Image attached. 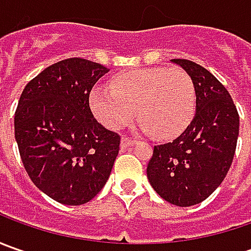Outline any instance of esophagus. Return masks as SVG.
I'll use <instances>...</instances> for the list:
<instances>
[{
    "label": "esophagus",
    "mask_w": 251,
    "mask_h": 251,
    "mask_svg": "<svg viewBox=\"0 0 251 251\" xmlns=\"http://www.w3.org/2000/svg\"><path fill=\"white\" fill-rule=\"evenodd\" d=\"M134 144H135V141L131 140V138H121L120 147H121V150H126V148H128V147L134 145Z\"/></svg>",
    "instance_id": "esophagus-1"
}]
</instances>
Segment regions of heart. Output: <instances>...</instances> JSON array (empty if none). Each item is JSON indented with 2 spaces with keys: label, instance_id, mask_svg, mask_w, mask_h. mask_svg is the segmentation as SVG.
<instances>
[{
  "label": "heart",
  "instance_id": "1",
  "mask_svg": "<svg viewBox=\"0 0 251 251\" xmlns=\"http://www.w3.org/2000/svg\"><path fill=\"white\" fill-rule=\"evenodd\" d=\"M92 111L101 124L119 130L138 111L144 132L160 138L178 135L196 111V88L181 68H141L117 75L110 86H96L89 96Z\"/></svg>",
  "mask_w": 251,
  "mask_h": 251
}]
</instances>
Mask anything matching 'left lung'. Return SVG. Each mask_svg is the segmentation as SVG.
<instances>
[{"label": "left lung", "mask_w": 251, "mask_h": 251, "mask_svg": "<svg viewBox=\"0 0 251 251\" xmlns=\"http://www.w3.org/2000/svg\"><path fill=\"white\" fill-rule=\"evenodd\" d=\"M172 63L194 82L196 114L176 140L153 147L147 176L165 201L191 207L207 200L226 176L236 151L239 114L226 88L208 70L184 58Z\"/></svg>", "instance_id": "1"}]
</instances>
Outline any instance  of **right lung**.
I'll return each instance as SVG.
<instances>
[{
    "mask_svg": "<svg viewBox=\"0 0 251 251\" xmlns=\"http://www.w3.org/2000/svg\"><path fill=\"white\" fill-rule=\"evenodd\" d=\"M109 70L74 57L47 67L25 86L15 140L26 173L54 201L82 205L110 176L120 135L93 117L89 93Z\"/></svg>",
    "mask_w": 251,
    "mask_h": 251,
    "instance_id": "right-lung-1",
    "label": "right lung"
}]
</instances>
